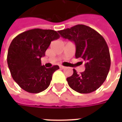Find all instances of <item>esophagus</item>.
<instances>
[{"mask_svg":"<svg viewBox=\"0 0 122 122\" xmlns=\"http://www.w3.org/2000/svg\"><path fill=\"white\" fill-rule=\"evenodd\" d=\"M59 67H60V69H65V66H62V65H60V66H59Z\"/></svg>","mask_w":122,"mask_h":122,"instance_id":"esophagus-1","label":"esophagus"}]
</instances>
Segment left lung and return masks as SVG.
I'll return each mask as SVG.
<instances>
[{
	"mask_svg": "<svg viewBox=\"0 0 122 122\" xmlns=\"http://www.w3.org/2000/svg\"><path fill=\"white\" fill-rule=\"evenodd\" d=\"M65 39L76 45V58L86 62V69L66 78L69 86L80 93H90L97 90L107 77L110 67V56L106 41L99 32L84 25H76L70 29L59 30Z\"/></svg>",
	"mask_w": 122,
	"mask_h": 122,
	"instance_id": "8db88e82",
	"label": "left lung"
}]
</instances>
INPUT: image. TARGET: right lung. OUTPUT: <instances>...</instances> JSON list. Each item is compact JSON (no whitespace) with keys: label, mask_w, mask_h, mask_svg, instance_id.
Here are the masks:
<instances>
[{"label":"right lung","mask_w":122,"mask_h":122,"mask_svg":"<svg viewBox=\"0 0 122 122\" xmlns=\"http://www.w3.org/2000/svg\"><path fill=\"white\" fill-rule=\"evenodd\" d=\"M60 36L51 29H34L18 35L8 48L7 62L13 79L21 88L31 93L46 90L58 65L46 68L41 65L51 41Z\"/></svg>","instance_id":"add662e5"}]
</instances>
